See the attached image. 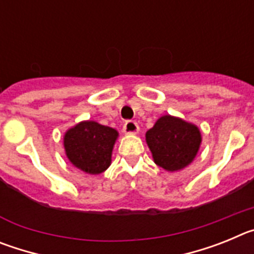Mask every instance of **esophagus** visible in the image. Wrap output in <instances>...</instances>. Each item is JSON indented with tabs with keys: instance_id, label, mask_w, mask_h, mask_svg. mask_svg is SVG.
Returning <instances> with one entry per match:
<instances>
[{
	"instance_id": "obj_1",
	"label": "esophagus",
	"mask_w": 254,
	"mask_h": 254,
	"mask_svg": "<svg viewBox=\"0 0 254 254\" xmlns=\"http://www.w3.org/2000/svg\"><path fill=\"white\" fill-rule=\"evenodd\" d=\"M123 132L125 133H137L138 132V125L134 121H127V122L123 125Z\"/></svg>"
}]
</instances>
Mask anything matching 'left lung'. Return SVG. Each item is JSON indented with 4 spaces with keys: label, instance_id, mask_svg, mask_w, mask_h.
<instances>
[{
    "label": "left lung",
    "instance_id": "8db88e82",
    "mask_svg": "<svg viewBox=\"0 0 254 254\" xmlns=\"http://www.w3.org/2000/svg\"><path fill=\"white\" fill-rule=\"evenodd\" d=\"M146 142L154 161L165 170L183 169L193 160L201 143V133L194 125L172 116L159 118L146 132Z\"/></svg>",
    "mask_w": 254,
    "mask_h": 254
}]
</instances>
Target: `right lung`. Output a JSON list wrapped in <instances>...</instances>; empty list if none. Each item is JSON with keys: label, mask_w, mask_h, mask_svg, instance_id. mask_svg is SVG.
<instances>
[{"label": "right lung", "mask_w": 254, "mask_h": 254, "mask_svg": "<svg viewBox=\"0 0 254 254\" xmlns=\"http://www.w3.org/2000/svg\"><path fill=\"white\" fill-rule=\"evenodd\" d=\"M116 129L87 121L76 125L64 134V150L76 168L89 174H99L111 165Z\"/></svg>", "instance_id": "add662e5"}]
</instances>
